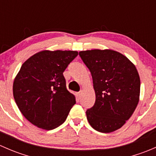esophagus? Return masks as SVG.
Here are the masks:
<instances>
[{
	"label": "esophagus",
	"instance_id": "obj_1",
	"mask_svg": "<svg viewBox=\"0 0 156 156\" xmlns=\"http://www.w3.org/2000/svg\"><path fill=\"white\" fill-rule=\"evenodd\" d=\"M75 94H76L77 98H78V99L81 98V92H77Z\"/></svg>",
	"mask_w": 156,
	"mask_h": 156
}]
</instances>
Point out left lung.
I'll return each instance as SVG.
<instances>
[{"label":"left lung","mask_w":156,"mask_h":156,"mask_svg":"<svg viewBox=\"0 0 156 156\" xmlns=\"http://www.w3.org/2000/svg\"><path fill=\"white\" fill-rule=\"evenodd\" d=\"M93 78L96 101L86 112L90 126L101 133L121 128L136 109L140 79L134 64L112 50L79 52Z\"/></svg>","instance_id":"8db88e82"}]
</instances>
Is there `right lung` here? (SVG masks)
I'll return each mask as SVG.
<instances>
[{"mask_svg":"<svg viewBox=\"0 0 156 156\" xmlns=\"http://www.w3.org/2000/svg\"><path fill=\"white\" fill-rule=\"evenodd\" d=\"M73 50H42L22 65L12 85L16 103L32 125L53 130L62 125L75 104L63 72L78 56Z\"/></svg>","mask_w":156,"mask_h":156,"instance_id":"add662e5","label":"right lung"}]
</instances>
